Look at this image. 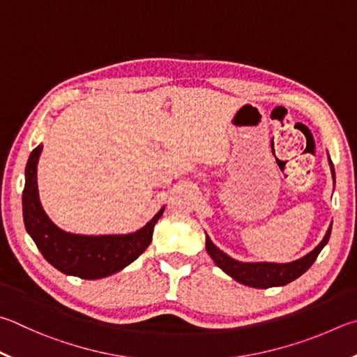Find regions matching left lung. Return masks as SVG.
<instances>
[{"label":"left lung","mask_w":357,"mask_h":357,"mask_svg":"<svg viewBox=\"0 0 357 357\" xmlns=\"http://www.w3.org/2000/svg\"><path fill=\"white\" fill-rule=\"evenodd\" d=\"M329 167H331L333 179L335 184V172L331 159H329ZM333 223L329 225L323 241L315 246V248L307 252L306 256L296 259L294 262L287 264H276V262H242L237 259H232L231 256L226 255L218 246L211 241V237L206 234V251L209 252L212 261L217 264V267L222 268L226 275L231 276L232 280L243 284V286L255 287V289H268V287H281L286 284L295 281L296 278H300L303 273L310 268V265L315 262L317 256L320 255V251L325 248V245L329 241L331 236Z\"/></svg>","instance_id":"1"}]
</instances>
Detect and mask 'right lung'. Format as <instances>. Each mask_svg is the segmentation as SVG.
<instances>
[{
    "instance_id": "1",
    "label": "right lung",
    "mask_w": 357,
    "mask_h": 357,
    "mask_svg": "<svg viewBox=\"0 0 357 357\" xmlns=\"http://www.w3.org/2000/svg\"><path fill=\"white\" fill-rule=\"evenodd\" d=\"M42 150V144L34 148L26 164L23 222L43 257L63 275L81 280H100L132 264L151 243L154 225L164 213L165 206L145 226L128 234L86 236L63 231L51 222L38 197L37 165Z\"/></svg>"
}]
</instances>
